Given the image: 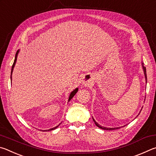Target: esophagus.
<instances>
[{
	"label": "esophagus",
	"mask_w": 156,
	"mask_h": 156,
	"mask_svg": "<svg viewBox=\"0 0 156 156\" xmlns=\"http://www.w3.org/2000/svg\"><path fill=\"white\" fill-rule=\"evenodd\" d=\"M91 81H92V77H91V76H89V75H87L86 76H84V77L83 78V83H86V84H88V83H90Z\"/></svg>",
	"instance_id": "34e87169"
}]
</instances>
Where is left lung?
<instances>
[{"label": "left lung", "mask_w": 156, "mask_h": 156, "mask_svg": "<svg viewBox=\"0 0 156 156\" xmlns=\"http://www.w3.org/2000/svg\"><path fill=\"white\" fill-rule=\"evenodd\" d=\"M142 67H143V69H144V75H145V78H146V81H147V72H146V68H145L143 65H142ZM93 120L94 122H95V124H96V125L97 126H98L99 128L102 129H105V130H114V129H117L118 128H107V127H104V126H101L100 125H98L96 121H95V120L93 118Z\"/></svg>", "instance_id": "8db88e82"}]
</instances>
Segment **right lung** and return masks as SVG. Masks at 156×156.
<instances>
[{
    "instance_id": "obj_1",
    "label": "right lung",
    "mask_w": 156,
    "mask_h": 156,
    "mask_svg": "<svg viewBox=\"0 0 156 156\" xmlns=\"http://www.w3.org/2000/svg\"><path fill=\"white\" fill-rule=\"evenodd\" d=\"M18 51H16V56H15V60H14V63H13V65H12V72H11V80H12V72H13V69H14V66H15V64H16V59H17V55H18ZM78 88H76L75 90H73L72 93H71V94H70V96H69V100H68V102H69L71 100H72V98L74 96V95L77 93V91H78ZM59 125H58L57 126H56V127H54V128H52V129H49L48 131H51V130H54V129H56L58 126Z\"/></svg>"
}]
</instances>
